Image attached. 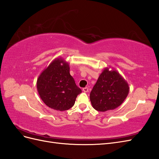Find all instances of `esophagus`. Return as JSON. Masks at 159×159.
Instances as JSON below:
<instances>
[{"label":"esophagus","mask_w":159,"mask_h":159,"mask_svg":"<svg viewBox=\"0 0 159 159\" xmlns=\"http://www.w3.org/2000/svg\"><path fill=\"white\" fill-rule=\"evenodd\" d=\"M83 91L84 93H87L89 91V88L88 87H84L83 89Z\"/></svg>","instance_id":"esophagus-1"}]
</instances>
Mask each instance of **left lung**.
Wrapping results in <instances>:
<instances>
[{
  "label": "left lung",
  "instance_id": "1",
  "mask_svg": "<svg viewBox=\"0 0 159 159\" xmlns=\"http://www.w3.org/2000/svg\"><path fill=\"white\" fill-rule=\"evenodd\" d=\"M129 91L127 81L118 72L105 68L90 93L92 106L99 111L113 110L124 102Z\"/></svg>",
  "mask_w": 159,
  "mask_h": 159
}]
</instances>
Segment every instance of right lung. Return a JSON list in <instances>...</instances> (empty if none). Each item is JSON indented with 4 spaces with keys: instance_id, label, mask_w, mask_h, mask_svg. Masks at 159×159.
<instances>
[{
    "instance_id": "right-lung-1",
    "label": "right lung",
    "mask_w": 159,
    "mask_h": 159,
    "mask_svg": "<svg viewBox=\"0 0 159 159\" xmlns=\"http://www.w3.org/2000/svg\"><path fill=\"white\" fill-rule=\"evenodd\" d=\"M37 89L47 106L61 111L70 109L82 92L70 75L68 63L62 58L54 59L42 72L37 80Z\"/></svg>"
}]
</instances>
